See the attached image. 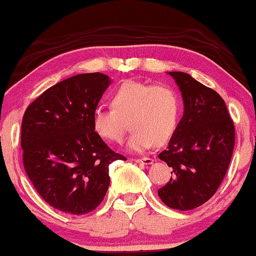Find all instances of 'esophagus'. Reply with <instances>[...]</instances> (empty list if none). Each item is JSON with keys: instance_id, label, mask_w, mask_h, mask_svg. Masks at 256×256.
I'll return each mask as SVG.
<instances>
[{"instance_id": "1", "label": "esophagus", "mask_w": 256, "mask_h": 256, "mask_svg": "<svg viewBox=\"0 0 256 256\" xmlns=\"http://www.w3.org/2000/svg\"><path fill=\"white\" fill-rule=\"evenodd\" d=\"M136 163H140V164H143V166H149V164H152L154 163V160L150 158H136L134 160Z\"/></svg>"}]
</instances>
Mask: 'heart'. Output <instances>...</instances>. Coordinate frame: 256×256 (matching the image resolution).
<instances>
[{
	"mask_svg": "<svg viewBox=\"0 0 256 256\" xmlns=\"http://www.w3.org/2000/svg\"><path fill=\"white\" fill-rule=\"evenodd\" d=\"M113 108H95L92 128L98 137L110 143H122L130 120L134 128L128 148L134 152L149 150L155 142L164 144L178 128L180 101L166 86L128 80L112 95Z\"/></svg>",
	"mask_w": 256,
	"mask_h": 256,
	"instance_id": "obj_1",
	"label": "heart"
}]
</instances>
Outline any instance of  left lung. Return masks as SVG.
Instances as JSON below:
<instances>
[{
  "mask_svg": "<svg viewBox=\"0 0 256 256\" xmlns=\"http://www.w3.org/2000/svg\"><path fill=\"white\" fill-rule=\"evenodd\" d=\"M184 100V116L158 155L172 169L158 196L168 208L188 211L205 204L223 181L235 146V128L220 95L181 72H168Z\"/></svg>",
  "mask_w": 256,
  "mask_h": 256,
  "instance_id": "left-lung-1",
  "label": "left lung"
}]
</instances>
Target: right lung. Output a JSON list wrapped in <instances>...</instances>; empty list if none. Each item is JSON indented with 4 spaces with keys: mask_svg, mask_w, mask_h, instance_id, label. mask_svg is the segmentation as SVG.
Instances as JSON below:
<instances>
[{
    "mask_svg": "<svg viewBox=\"0 0 256 256\" xmlns=\"http://www.w3.org/2000/svg\"><path fill=\"white\" fill-rule=\"evenodd\" d=\"M110 83L100 72L72 76L46 89L24 114V170L40 196L66 214L95 210L108 190V166L126 160L92 128L94 110Z\"/></svg>",
    "mask_w": 256,
    "mask_h": 256,
    "instance_id": "1",
    "label": "right lung"
}]
</instances>
